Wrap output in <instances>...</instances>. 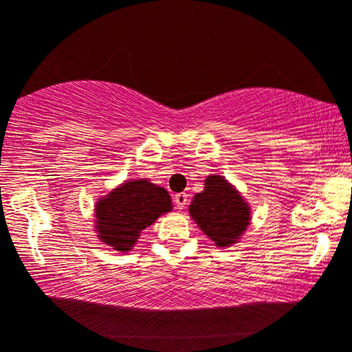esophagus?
I'll use <instances>...</instances> for the list:
<instances>
[{"label": "esophagus", "instance_id": "34e87169", "mask_svg": "<svg viewBox=\"0 0 352 352\" xmlns=\"http://www.w3.org/2000/svg\"><path fill=\"white\" fill-rule=\"evenodd\" d=\"M175 204L177 209H184L187 204V193H176L175 195Z\"/></svg>", "mask_w": 352, "mask_h": 352}]
</instances>
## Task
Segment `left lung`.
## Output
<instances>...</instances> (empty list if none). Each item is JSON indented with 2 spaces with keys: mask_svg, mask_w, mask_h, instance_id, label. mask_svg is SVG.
<instances>
[{
  "mask_svg": "<svg viewBox=\"0 0 352 352\" xmlns=\"http://www.w3.org/2000/svg\"><path fill=\"white\" fill-rule=\"evenodd\" d=\"M188 214L219 247L236 244L250 225V206L223 176L210 175L193 197Z\"/></svg>",
  "mask_w": 352,
  "mask_h": 352,
  "instance_id": "1",
  "label": "left lung"
}]
</instances>
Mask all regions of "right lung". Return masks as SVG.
Segmentation results:
<instances>
[{
    "instance_id": "add662e5",
    "label": "right lung",
    "mask_w": 352,
    "mask_h": 352,
    "mask_svg": "<svg viewBox=\"0 0 352 352\" xmlns=\"http://www.w3.org/2000/svg\"><path fill=\"white\" fill-rule=\"evenodd\" d=\"M171 209L164 187L148 179L127 181L96 203L97 237L118 252H131L142 231Z\"/></svg>"
}]
</instances>
